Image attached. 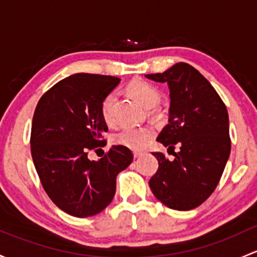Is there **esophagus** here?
I'll list each match as a JSON object with an SVG mask.
<instances>
[{"label":"esophagus","mask_w":257,"mask_h":257,"mask_svg":"<svg viewBox=\"0 0 257 257\" xmlns=\"http://www.w3.org/2000/svg\"><path fill=\"white\" fill-rule=\"evenodd\" d=\"M133 155H134V158L138 159V158H139V156L143 155V153H142V151H134Z\"/></svg>","instance_id":"esophagus-1"}]
</instances>
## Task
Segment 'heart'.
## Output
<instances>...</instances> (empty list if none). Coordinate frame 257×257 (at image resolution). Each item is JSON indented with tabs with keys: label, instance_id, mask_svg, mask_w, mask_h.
<instances>
[{
	"label": "heart",
	"instance_id": "b5f03b06",
	"mask_svg": "<svg viewBox=\"0 0 257 257\" xmlns=\"http://www.w3.org/2000/svg\"><path fill=\"white\" fill-rule=\"evenodd\" d=\"M126 91L145 108L156 106L160 101V91L148 81L140 79L133 80L126 87ZM115 101H117L115 93L109 92L103 97L101 106H99L102 119L104 120L107 125H113L117 121L114 112ZM154 134H155V132H154L153 126L150 125L137 126V128L126 126V128L120 129L117 133L113 134L112 142L114 144L120 145V147L128 148V149L140 150L150 142Z\"/></svg>",
	"mask_w": 257,
	"mask_h": 257
}]
</instances>
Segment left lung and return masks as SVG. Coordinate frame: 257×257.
<instances>
[{
	"mask_svg": "<svg viewBox=\"0 0 257 257\" xmlns=\"http://www.w3.org/2000/svg\"><path fill=\"white\" fill-rule=\"evenodd\" d=\"M147 77L169 83V124L158 142L174 150L175 156L170 161L165 154L153 153L159 169L149 186L165 206L191 210L214 192L230 155L228 110L209 81L190 64L177 63ZM176 144L178 153H174Z\"/></svg>",
	"mask_w": 257,
	"mask_h": 257,
	"instance_id": "obj_1",
	"label": "left lung"
}]
</instances>
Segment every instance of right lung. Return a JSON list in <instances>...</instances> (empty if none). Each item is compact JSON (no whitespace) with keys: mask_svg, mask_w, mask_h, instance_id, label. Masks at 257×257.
I'll list each match as a JSON object with an SVG mask.
<instances>
[{"mask_svg":"<svg viewBox=\"0 0 257 257\" xmlns=\"http://www.w3.org/2000/svg\"><path fill=\"white\" fill-rule=\"evenodd\" d=\"M115 76L75 74L59 81L38 102L31 151L43 188L67 214H98L112 202L115 177L133 161L125 147L113 145L99 161L87 158L106 145L108 131L99 106L119 83Z\"/></svg>","mask_w":257,"mask_h":257,"instance_id":"obj_1","label":"right lung"}]
</instances>
